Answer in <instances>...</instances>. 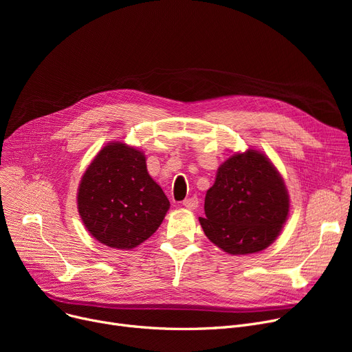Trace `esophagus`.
Listing matches in <instances>:
<instances>
[{"label": "esophagus", "instance_id": "34e87169", "mask_svg": "<svg viewBox=\"0 0 352 352\" xmlns=\"http://www.w3.org/2000/svg\"><path fill=\"white\" fill-rule=\"evenodd\" d=\"M198 204H199V201L197 197H191V198H187L182 201V206L188 210H195L198 207Z\"/></svg>", "mask_w": 352, "mask_h": 352}]
</instances>
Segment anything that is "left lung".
<instances>
[{
	"instance_id": "obj_1",
	"label": "left lung",
	"mask_w": 352,
	"mask_h": 352,
	"mask_svg": "<svg viewBox=\"0 0 352 352\" xmlns=\"http://www.w3.org/2000/svg\"><path fill=\"white\" fill-rule=\"evenodd\" d=\"M199 223L211 241L232 255L263 251L287 221L289 197L280 173L260 151L234 154L217 171Z\"/></svg>"
}]
</instances>
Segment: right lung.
Returning a JSON list of instances; mask_svg holds the SVG:
<instances>
[{"label": "right lung", "instance_id": "obj_1", "mask_svg": "<svg viewBox=\"0 0 352 352\" xmlns=\"http://www.w3.org/2000/svg\"><path fill=\"white\" fill-rule=\"evenodd\" d=\"M77 202L89 234L117 250L135 248L150 238L170 208L146 171L145 155L124 142L105 145L89 164Z\"/></svg>", "mask_w": 352, "mask_h": 352}]
</instances>
